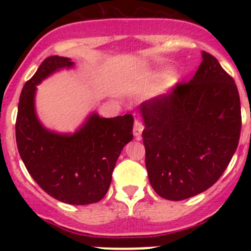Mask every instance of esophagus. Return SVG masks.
I'll list each match as a JSON object with an SVG mask.
<instances>
[{"instance_id":"34e87169","label":"esophagus","mask_w":251,"mask_h":251,"mask_svg":"<svg viewBox=\"0 0 251 251\" xmlns=\"http://www.w3.org/2000/svg\"><path fill=\"white\" fill-rule=\"evenodd\" d=\"M142 132H143V124L138 119H136L134 121V126H133V134H134V138L137 141H139L142 138Z\"/></svg>"}]
</instances>
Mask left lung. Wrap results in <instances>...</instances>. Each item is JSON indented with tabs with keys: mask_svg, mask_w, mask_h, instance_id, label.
<instances>
[{
	"mask_svg": "<svg viewBox=\"0 0 251 251\" xmlns=\"http://www.w3.org/2000/svg\"><path fill=\"white\" fill-rule=\"evenodd\" d=\"M151 186L166 200L206 191L220 178L238 148L240 97L234 79L202 51L188 83L139 106Z\"/></svg>",
	"mask_w": 251,
	"mask_h": 251,
	"instance_id": "obj_1",
	"label": "left lung"
}]
</instances>
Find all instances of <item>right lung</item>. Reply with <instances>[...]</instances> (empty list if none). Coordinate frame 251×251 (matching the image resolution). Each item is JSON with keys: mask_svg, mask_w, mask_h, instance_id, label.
I'll return each mask as SVG.
<instances>
[{"mask_svg": "<svg viewBox=\"0 0 251 251\" xmlns=\"http://www.w3.org/2000/svg\"><path fill=\"white\" fill-rule=\"evenodd\" d=\"M72 59L49 56L24 85L16 119V143L21 159L35 182L61 202L89 205L105 196L122 150L133 139V117L101 118L90 113L74 133L50 130L35 109L36 85L63 69Z\"/></svg>", "mask_w": 251, "mask_h": 251, "instance_id": "obj_1", "label": "right lung"}]
</instances>
